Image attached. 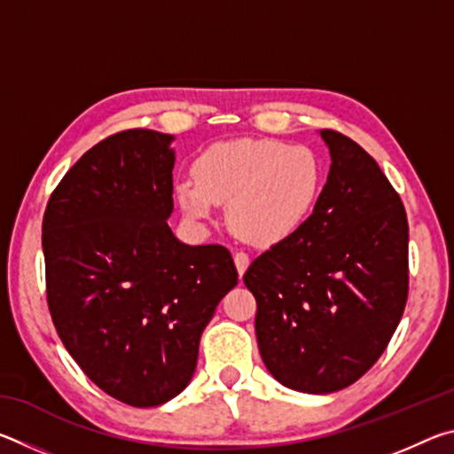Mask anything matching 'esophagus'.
I'll list each match as a JSON object with an SVG mask.
<instances>
[{"label":"esophagus","mask_w":454,"mask_h":454,"mask_svg":"<svg viewBox=\"0 0 454 454\" xmlns=\"http://www.w3.org/2000/svg\"><path fill=\"white\" fill-rule=\"evenodd\" d=\"M234 264H236V270H238V274L244 276L246 268H248V264H250V258H248V254H246V252H236V254H234Z\"/></svg>","instance_id":"obj_1"}]
</instances>
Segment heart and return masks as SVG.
Masks as SVG:
<instances>
[{
	"mask_svg": "<svg viewBox=\"0 0 454 454\" xmlns=\"http://www.w3.org/2000/svg\"><path fill=\"white\" fill-rule=\"evenodd\" d=\"M325 170L306 145L278 140H232L210 145L180 178L174 194L194 220L228 202L230 228L242 240L272 246L286 240L317 208Z\"/></svg>",
	"mask_w": 454,
	"mask_h": 454,
	"instance_id": "1",
	"label": "heart"
}]
</instances>
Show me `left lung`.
<instances>
[{"instance_id": "left-lung-1", "label": "left lung", "mask_w": 454, "mask_h": 454, "mask_svg": "<svg viewBox=\"0 0 454 454\" xmlns=\"http://www.w3.org/2000/svg\"><path fill=\"white\" fill-rule=\"evenodd\" d=\"M330 172L309 220L244 274L260 356L292 390L356 382L388 347L409 296V222L371 153L320 129Z\"/></svg>"}]
</instances>
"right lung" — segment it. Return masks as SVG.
Here are the masks:
<instances>
[{"label":"right lung","instance_id":"right-lung-1","mask_svg":"<svg viewBox=\"0 0 454 454\" xmlns=\"http://www.w3.org/2000/svg\"><path fill=\"white\" fill-rule=\"evenodd\" d=\"M172 140L136 128L96 144L53 190L42 226L61 342L104 393L140 409L188 387L200 336L238 284L224 246H188L168 226Z\"/></svg>","mask_w":454,"mask_h":454}]
</instances>
